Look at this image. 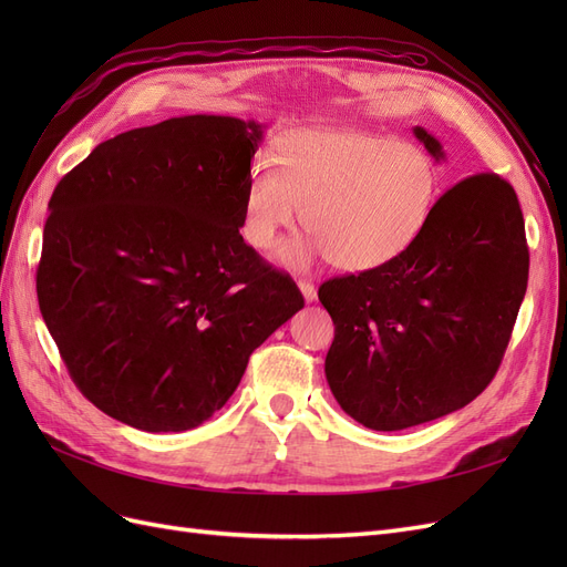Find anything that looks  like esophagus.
Listing matches in <instances>:
<instances>
[{
  "label": "esophagus",
  "mask_w": 567,
  "mask_h": 567,
  "mask_svg": "<svg viewBox=\"0 0 567 567\" xmlns=\"http://www.w3.org/2000/svg\"><path fill=\"white\" fill-rule=\"evenodd\" d=\"M298 288H300L305 302H315L317 300V288H315L312 281H305L302 279V281H298Z\"/></svg>",
  "instance_id": "obj_1"
}]
</instances>
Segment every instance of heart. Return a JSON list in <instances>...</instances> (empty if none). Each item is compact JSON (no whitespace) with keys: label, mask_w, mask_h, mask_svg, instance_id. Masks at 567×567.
Wrapping results in <instances>:
<instances>
[{"label":"heart","mask_w":567,"mask_h":567,"mask_svg":"<svg viewBox=\"0 0 567 567\" xmlns=\"http://www.w3.org/2000/svg\"><path fill=\"white\" fill-rule=\"evenodd\" d=\"M274 169L255 163L244 186L241 234L267 250L293 227L298 205L312 231L284 260L305 265L312 255L348 271L383 267L416 241L437 198L440 173L411 142L364 130H298L274 148Z\"/></svg>","instance_id":"obj_1"}]
</instances>
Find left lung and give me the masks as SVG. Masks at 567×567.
I'll use <instances>...</instances> for the list:
<instances>
[{"mask_svg": "<svg viewBox=\"0 0 567 567\" xmlns=\"http://www.w3.org/2000/svg\"><path fill=\"white\" fill-rule=\"evenodd\" d=\"M414 134L444 158L433 134ZM527 271L518 196L480 173L440 196L392 262L321 284L336 323L323 369L342 411L371 431H404L473 402L502 364Z\"/></svg>", "mask_w": 567, "mask_h": 567, "instance_id": "1", "label": "left lung"}]
</instances>
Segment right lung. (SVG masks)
<instances>
[{"mask_svg": "<svg viewBox=\"0 0 567 567\" xmlns=\"http://www.w3.org/2000/svg\"><path fill=\"white\" fill-rule=\"evenodd\" d=\"M262 125L184 115L99 144L54 188L38 300L71 379L146 433L208 421L305 300L241 236Z\"/></svg>", "mask_w": 567, "mask_h": 567, "instance_id": "obj_1", "label": "right lung"}]
</instances>
